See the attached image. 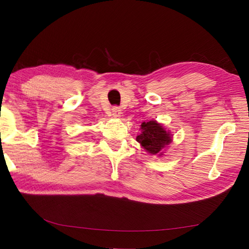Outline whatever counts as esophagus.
<instances>
[{
    "label": "esophagus",
    "mask_w": 249,
    "mask_h": 249,
    "mask_svg": "<svg viewBox=\"0 0 249 249\" xmlns=\"http://www.w3.org/2000/svg\"><path fill=\"white\" fill-rule=\"evenodd\" d=\"M120 114H122V110H120L119 107H113L112 108V115L114 117H119Z\"/></svg>",
    "instance_id": "1"
}]
</instances>
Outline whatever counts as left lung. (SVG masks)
<instances>
[{
	"label": "left lung",
	"mask_w": 249,
	"mask_h": 249,
	"mask_svg": "<svg viewBox=\"0 0 249 249\" xmlns=\"http://www.w3.org/2000/svg\"><path fill=\"white\" fill-rule=\"evenodd\" d=\"M136 140L148 153L156 155L159 154L165 145L169 144L171 137L160 124L150 120L141 124V134Z\"/></svg>",
	"instance_id": "left-lung-1"
}]
</instances>
